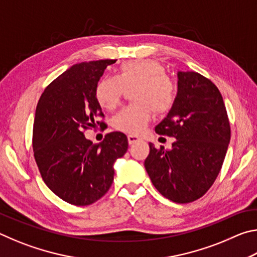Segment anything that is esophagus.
<instances>
[{"label": "esophagus", "instance_id": "34e87169", "mask_svg": "<svg viewBox=\"0 0 257 257\" xmlns=\"http://www.w3.org/2000/svg\"><path fill=\"white\" fill-rule=\"evenodd\" d=\"M139 141H141V138H139L138 136H135V135H128L129 145H133V144H135V143H137Z\"/></svg>", "mask_w": 257, "mask_h": 257}]
</instances>
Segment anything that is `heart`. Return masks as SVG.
I'll return each instance as SVG.
<instances>
[{
  "instance_id": "heart-1",
  "label": "heart",
  "mask_w": 257,
  "mask_h": 257,
  "mask_svg": "<svg viewBox=\"0 0 257 257\" xmlns=\"http://www.w3.org/2000/svg\"><path fill=\"white\" fill-rule=\"evenodd\" d=\"M133 88L135 104L116 113L112 124L119 132L138 135L151 121L153 110L158 114L171 110L177 99V88L158 61L135 60L124 62L116 77L99 80L95 96L103 108L112 111L121 103L125 89Z\"/></svg>"
}]
</instances>
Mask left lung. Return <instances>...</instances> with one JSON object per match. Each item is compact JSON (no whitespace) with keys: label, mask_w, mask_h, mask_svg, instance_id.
Masks as SVG:
<instances>
[{"label":"left lung","mask_w":257,"mask_h":257,"mask_svg":"<svg viewBox=\"0 0 257 257\" xmlns=\"http://www.w3.org/2000/svg\"><path fill=\"white\" fill-rule=\"evenodd\" d=\"M173 107L155 127L176 138L171 150L150 144L145 169L165 198L190 203L210 189L222 167L230 143V124L217 87L194 71H178Z\"/></svg>","instance_id":"obj_1"}]
</instances>
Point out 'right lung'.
I'll return each instance as SVG.
<instances>
[{
  "label": "right lung",
  "mask_w": 257,
  "mask_h": 257,
  "mask_svg": "<svg viewBox=\"0 0 257 257\" xmlns=\"http://www.w3.org/2000/svg\"><path fill=\"white\" fill-rule=\"evenodd\" d=\"M115 61L73 64L46 87L35 112L33 150L38 170L56 196L73 205H89L106 194L113 165L128 150L122 133L107 134L99 144L82 133L103 115L95 88Z\"/></svg>",
  "instance_id": "1"
}]
</instances>
